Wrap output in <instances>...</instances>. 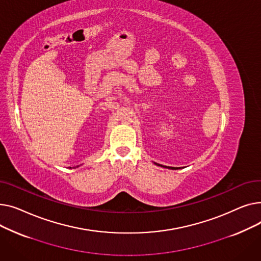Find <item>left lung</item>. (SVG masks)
Returning <instances> with one entry per match:
<instances>
[{
    "mask_svg": "<svg viewBox=\"0 0 261 261\" xmlns=\"http://www.w3.org/2000/svg\"><path fill=\"white\" fill-rule=\"evenodd\" d=\"M156 165L160 166V164H156ZM162 166V165H161ZM163 167H167V168H171V169H179V168H174V167H168V166H163Z\"/></svg>",
    "mask_w": 261,
    "mask_h": 261,
    "instance_id": "obj_1",
    "label": "left lung"
}]
</instances>
